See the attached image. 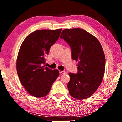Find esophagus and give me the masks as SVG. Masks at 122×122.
<instances>
[{
	"instance_id": "1",
	"label": "esophagus",
	"mask_w": 122,
	"mask_h": 122,
	"mask_svg": "<svg viewBox=\"0 0 122 122\" xmlns=\"http://www.w3.org/2000/svg\"><path fill=\"white\" fill-rule=\"evenodd\" d=\"M59 73H60V74H65L66 73V71H59Z\"/></svg>"
}]
</instances>
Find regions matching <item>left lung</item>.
Listing matches in <instances>:
<instances>
[{
	"mask_svg": "<svg viewBox=\"0 0 122 122\" xmlns=\"http://www.w3.org/2000/svg\"><path fill=\"white\" fill-rule=\"evenodd\" d=\"M60 38L69 45L72 59L78 61L77 73H69V94L77 100L87 98L97 89L104 76L106 59L102 47L97 39L83 29H65Z\"/></svg>",
	"mask_w": 122,
	"mask_h": 122,
	"instance_id": "1",
	"label": "left lung"
}]
</instances>
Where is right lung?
<instances>
[{"instance_id":"obj_1","label":"right lung","mask_w":122,"mask_h":122,"mask_svg":"<svg viewBox=\"0 0 122 122\" xmlns=\"http://www.w3.org/2000/svg\"><path fill=\"white\" fill-rule=\"evenodd\" d=\"M62 30H36L26 37L20 47L16 60L18 75L22 85L34 97L46 96L59 76L58 70L51 69L43 65Z\"/></svg>"}]
</instances>
